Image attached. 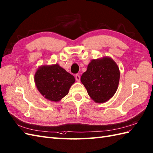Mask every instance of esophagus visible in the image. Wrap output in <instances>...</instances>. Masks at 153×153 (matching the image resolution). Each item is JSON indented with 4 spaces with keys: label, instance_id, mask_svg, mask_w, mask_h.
Returning a JSON list of instances; mask_svg holds the SVG:
<instances>
[{
    "label": "esophagus",
    "instance_id": "1",
    "mask_svg": "<svg viewBox=\"0 0 153 153\" xmlns=\"http://www.w3.org/2000/svg\"><path fill=\"white\" fill-rule=\"evenodd\" d=\"M76 79L77 81H80V76L79 75H78V74H76Z\"/></svg>",
    "mask_w": 153,
    "mask_h": 153
}]
</instances>
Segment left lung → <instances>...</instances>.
<instances>
[{
  "instance_id": "1",
  "label": "left lung",
  "mask_w": 153,
  "mask_h": 153,
  "mask_svg": "<svg viewBox=\"0 0 153 153\" xmlns=\"http://www.w3.org/2000/svg\"><path fill=\"white\" fill-rule=\"evenodd\" d=\"M120 71L111 57L93 59L88 65L81 81L89 97L97 103H104L111 98L118 88Z\"/></svg>"
}]
</instances>
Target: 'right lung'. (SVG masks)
<instances>
[{"mask_svg":"<svg viewBox=\"0 0 153 153\" xmlns=\"http://www.w3.org/2000/svg\"><path fill=\"white\" fill-rule=\"evenodd\" d=\"M75 78L59 64L42 65L34 74V82L40 94L48 100L59 102L68 94Z\"/></svg>","mask_w":153,"mask_h":153,"instance_id":"right-lung-1","label":"right lung"}]
</instances>
